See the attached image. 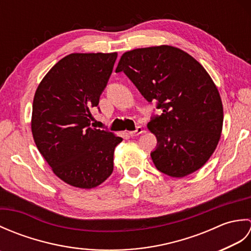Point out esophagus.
Returning <instances> with one entry per match:
<instances>
[{"mask_svg":"<svg viewBox=\"0 0 251 251\" xmlns=\"http://www.w3.org/2000/svg\"><path fill=\"white\" fill-rule=\"evenodd\" d=\"M143 132V129H142V127L141 126H137L136 127V129L135 130H132V131H129L128 134H129V136L130 137H135V136H138V135H140V134H142Z\"/></svg>","mask_w":251,"mask_h":251,"instance_id":"1","label":"esophagus"}]
</instances>
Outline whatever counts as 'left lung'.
I'll use <instances>...</instances> for the list:
<instances>
[{
  "instance_id": "8db88e82",
  "label": "left lung",
  "mask_w": 251,
  "mask_h": 251,
  "mask_svg": "<svg viewBox=\"0 0 251 251\" xmlns=\"http://www.w3.org/2000/svg\"><path fill=\"white\" fill-rule=\"evenodd\" d=\"M115 72H124L161 110L148 124L157 139L151 152L155 167L176 178L200 169L214 153L223 124L219 92L201 63L162 45L125 52Z\"/></svg>"
}]
</instances>
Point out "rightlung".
<instances>
[{
  "label": "right lung",
  "instance_id": "right-lung-1",
  "mask_svg": "<svg viewBox=\"0 0 251 251\" xmlns=\"http://www.w3.org/2000/svg\"><path fill=\"white\" fill-rule=\"evenodd\" d=\"M116 58V52L68 55L50 69L34 95L35 145L57 177L76 188H95L113 172L114 149L123 139L93 128L90 110L98 108Z\"/></svg>",
  "mask_w": 251,
  "mask_h": 251
}]
</instances>
